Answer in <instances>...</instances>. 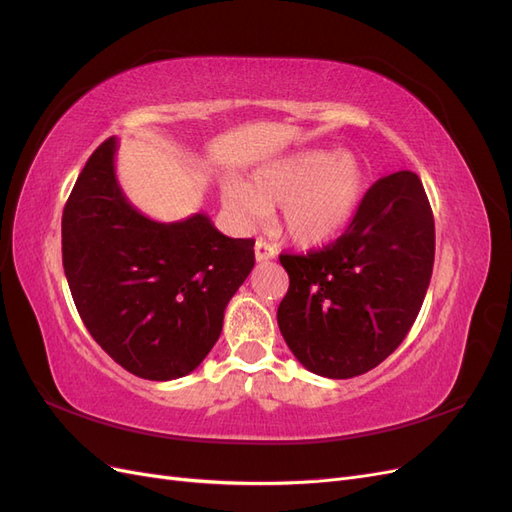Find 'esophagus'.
Here are the masks:
<instances>
[{
	"mask_svg": "<svg viewBox=\"0 0 512 512\" xmlns=\"http://www.w3.org/2000/svg\"><path fill=\"white\" fill-rule=\"evenodd\" d=\"M254 252H256V260L258 262H267V260L275 258V247L271 243H267L265 239H258L256 241Z\"/></svg>",
	"mask_w": 512,
	"mask_h": 512,
	"instance_id": "1",
	"label": "esophagus"
}]
</instances>
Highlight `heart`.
<instances>
[{"instance_id":"1","label":"heart","mask_w":512,"mask_h":512,"mask_svg":"<svg viewBox=\"0 0 512 512\" xmlns=\"http://www.w3.org/2000/svg\"><path fill=\"white\" fill-rule=\"evenodd\" d=\"M367 188L363 162L352 153L307 149L256 168L245 185L230 183L226 207L256 224L277 207L286 237L301 247L337 239L354 220Z\"/></svg>"}]
</instances>
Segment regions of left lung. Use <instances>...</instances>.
<instances>
[{"label":"left lung","instance_id":"8db88e82","mask_svg":"<svg viewBox=\"0 0 512 512\" xmlns=\"http://www.w3.org/2000/svg\"><path fill=\"white\" fill-rule=\"evenodd\" d=\"M436 226L421 179H378L346 232L318 252L282 254L290 286L277 324L299 363L346 380L380 365L408 335L429 288Z\"/></svg>","mask_w":512,"mask_h":512}]
</instances>
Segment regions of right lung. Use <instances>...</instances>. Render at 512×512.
<instances>
[{"label":"right lung","mask_w":512,"mask_h":512,"mask_svg":"<svg viewBox=\"0 0 512 512\" xmlns=\"http://www.w3.org/2000/svg\"><path fill=\"white\" fill-rule=\"evenodd\" d=\"M117 138L76 179L61 256L76 309L115 363L145 380L188 376L218 342L224 309L254 269V239H230L209 215L156 222L115 175Z\"/></svg>","instance_id":"1"}]
</instances>
